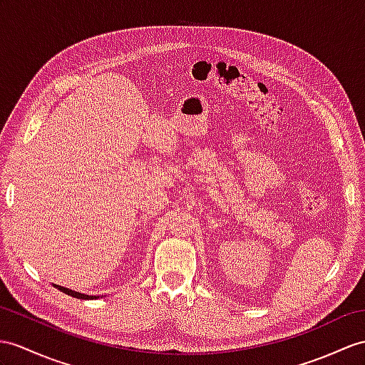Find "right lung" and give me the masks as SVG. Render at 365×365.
<instances>
[{
	"label": "right lung",
	"mask_w": 365,
	"mask_h": 365,
	"mask_svg": "<svg viewBox=\"0 0 365 365\" xmlns=\"http://www.w3.org/2000/svg\"><path fill=\"white\" fill-rule=\"evenodd\" d=\"M56 288H58L61 292H65V294L68 296H73V297H77V299H97L96 296H88V294H82V292H77V291H73L69 288H65V287H58V285H54Z\"/></svg>",
	"instance_id": "right-lung-1"
}]
</instances>
